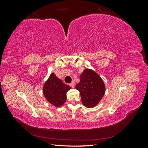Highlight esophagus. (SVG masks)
I'll return each instance as SVG.
<instances>
[{"label":"esophagus","instance_id":"1","mask_svg":"<svg viewBox=\"0 0 148 148\" xmlns=\"http://www.w3.org/2000/svg\"><path fill=\"white\" fill-rule=\"evenodd\" d=\"M70 86L71 87V88H73L75 86V82H72L71 83H70Z\"/></svg>","mask_w":148,"mask_h":148}]
</instances>
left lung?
<instances>
[{"instance_id": "8db88e82", "label": "left lung", "mask_w": 148, "mask_h": 148, "mask_svg": "<svg viewBox=\"0 0 148 148\" xmlns=\"http://www.w3.org/2000/svg\"><path fill=\"white\" fill-rule=\"evenodd\" d=\"M75 88L79 91L83 104L92 108L95 107L104 96L105 85L99 75L90 69H85L80 76V82Z\"/></svg>"}]
</instances>
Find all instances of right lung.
Returning a JSON list of instances; mask_svg holds the SVG:
<instances>
[{
    "mask_svg": "<svg viewBox=\"0 0 148 148\" xmlns=\"http://www.w3.org/2000/svg\"><path fill=\"white\" fill-rule=\"evenodd\" d=\"M70 89V86L64 83L53 73L51 74L47 81L44 83L43 94L51 104L60 107L66 101V93Z\"/></svg>",
    "mask_w": 148,
    "mask_h": 148,
    "instance_id": "obj_1",
    "label": "right lung"
}]
</instances>
